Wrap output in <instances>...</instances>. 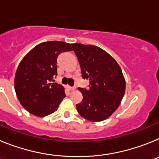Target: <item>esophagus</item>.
<instances>
[{"label": "esophagus", "instance_id": "1", "mask_svg": "<svg viewBox=\"0 0 159 159\" xmlns=\"http://www.w3.org/2000/svg\"><path fill=\"white\" fill-rule=\"evenodd\" d=\"M67 88H68L70 91H74V90H75V88H75V87H69V86H68V87H67Z\"/></svg>", "mask_w": 159, "mask_h": 159}]
</instances>
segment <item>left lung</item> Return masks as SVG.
Segmentation results:
<instances>
[{
  "instance_id": "8db88e82",
  "label": "left lung",
  "mask_w": 159,
  "mask_h": 159,
  "mask_svg": "<svg viewBox=\"0 0 159 159\" xmlns=\"http://www.w3.org/2000/svg\"><path fill=\"white\" fill-rule=\"evenodd\" d=\"M80 65L83 79L89 80V88H79L83 100L77 111L91 122L103 121L119 107L126 89L123 71L116 60L97 46L71 43Z\"/></svg>"
}]
</instances>
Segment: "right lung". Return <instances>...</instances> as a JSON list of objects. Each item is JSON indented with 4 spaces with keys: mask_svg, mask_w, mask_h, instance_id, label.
I'll return each instance as SVG.
<instances>
[{
    "mask_svg": "<svg viewBox=\"0 0 159 159\" xmlns=\"http://www.w3.org/2000/svg\"><path fill=\"white\" fill-rule=\"evenodd\" d=\"M70 43L43 42L25 55L15 75L14 88L20 104L29 113L44 117L58 109L65 97L62 85L54 82L57 75V58L71 51Z\"/></svg>",
    "mask_w": 159,
    "mask_h": 159,
    "instance_id": "1",
    "label": "right lung"
}]
</instances>
